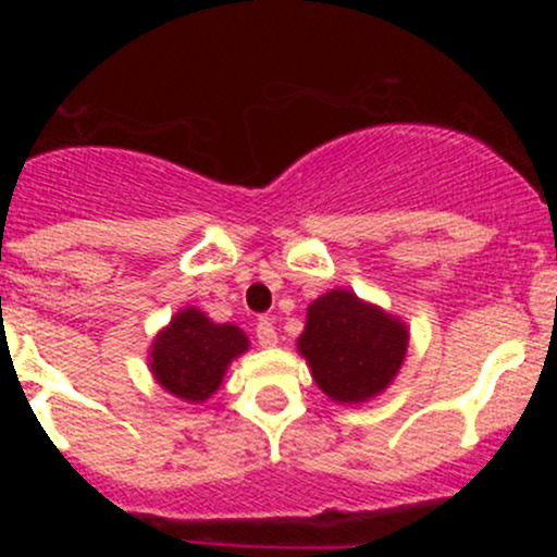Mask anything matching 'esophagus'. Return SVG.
Masks as SVG:
<instances>
[{
    "label": "esophagus",
    "mask_w": 557,
    "mask_h": 557,
    "mask_svg": "<svg viewBox=\"0 0 557 557\" xmlns=\"http://www.w3.org/2000/svg\"><path fill=\"white\" fill-rule=\"evenodd\" d=\"M257 337H259V345H264V348L277 345V330H274V324L267 317H261L257 322Z\"/></svg>",
    "instance_id": "1"
}]
</instances>
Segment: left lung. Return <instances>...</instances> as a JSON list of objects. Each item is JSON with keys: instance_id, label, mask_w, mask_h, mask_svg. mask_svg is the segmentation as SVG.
<instances>
[{"instance_id": "obj_1", "label": "left lung", "mask_w": 557, "mask_h": 557, "mask_svg": "<svg viewBox=\"0 0 557 557\" xmlns=\"http://www.w3.org/2000/svg\"><path fill=\"white\" fill-rule=\"evenodd\" d=\"M408 330L348 290L324 293L309 306L298 350L317 385L341 403H361L382 393L398 374Z\"/></svg>"}]
</instances>
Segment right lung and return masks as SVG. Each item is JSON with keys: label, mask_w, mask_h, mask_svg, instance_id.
I'll return each mask as SVG.
<instances>
[{"label": "right lung", "mask_w": 557, "mask_h": 557, "mask_svg": "<svg viewBox=\"0 0 557 557\" xmlns=\"http://www.w3.org/2000/svg\"><path fill=\"white\" fill-rule=\"evenodd\" d=\"M248 348L233 324H214L201 311L185 309L157 337L151 372L168 393L183 400H207L220 387L227 363Z\"/></svg>", "instance_id": "right-lung-1"}]
</instances>
